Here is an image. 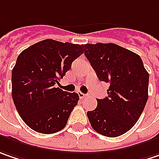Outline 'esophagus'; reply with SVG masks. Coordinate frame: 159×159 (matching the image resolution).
Listing matches in <instances>:
<instances>
[{
	"label": "esophagus",
	"mask_w": 159,
	"mask_h": 159,
	"mask_svg": "<svg viewBox=\"0 0 159 159\" xmlns=\"http://www.w3.org/2000/svg\"><path fill=\"white\" fill-rule=\"evenodd\" d=\"M78 95H79V98L81 99L84 98L85 96H87V94H84V93H83L82 92H78Z\"/></svg>",
	"instance_id": "obj_1"
}]
</instances>
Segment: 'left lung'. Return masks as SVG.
I'll return each mask as SVG.
<instances>
[{
  "mask_svg": "<svg viewBox=\"0 0 159 159\" xmlns=\"http://www.w3.org/2000/svg\"><path fill=\"white\" fill-rule=\"evenodd\" d=\"M84 55L100 81L110 84L107 97L96 99L87 111L91 126L100 134L115 138L136 124L148 98V73L140 57L112 43L83 45Z\"/></svg>",
  "mask_w": 159,
  "mask_h": 159,
  "instance_id": "obj_1",
  "label": "left lung"
}]
</instances>
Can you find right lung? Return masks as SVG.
Returning <instances> with one entry per match:
<instances>
[{
  "instance_id": "obj_1",
  "label": "right lung",
  "mask_w": 159,
  "mask_h": 159,
  "mask_svg": "<svg viewBox=\"0 0 159 159\" xmlns=\"http://www.w3.org/2000/svg\"><path fill=\"white\" fill-rule=\"evenodd\" d=\"M83 53L82 45L45 39L19 55L11 73V94L20 116L33 130L52 134L66 127L79 95L55 84Z\"/></svg>"
}]
</instances>
